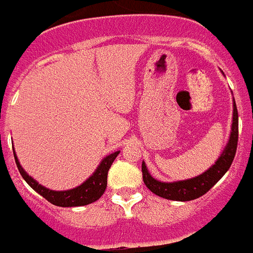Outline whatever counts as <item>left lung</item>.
Here are the masks:
<instances>
[{"label": "left lung", "mask_w": 253, "mask_h": 253, "mask_svg": "<svg viewBox=\"0 0 253 253\" xmlns=\"http://www.w3.org/2000/svg\"><path fill=\"white\" fill-rule=\"evenodd\" d=\"M238 109L234 101V113H233V127H231V135L227 143L225 151L221 155L217 162L212 168H209L205 173L201 175L192 178V179L180 180V182H173V183H164L160 180L152 178L151 174L148 173L147 166L143 162L141 164V171H143V180L145 186L160 198L168 199V200L175 201H190L198 199L208 192L217 182H218L229 168L233 164V160L237 153L238 145Z\"/></svg>", "instance_id": "8db88e82"}]
</instances>
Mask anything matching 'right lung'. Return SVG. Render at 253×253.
Wrapping results in <instances>:
<instances>
[{"mask_svg":"<svg viewBox=\"0 0 253 253\" xmlns=\"http://www.w3.org/2000/svg\"><path fill=\"white\" fill-rule=\"evenodd\" d=\"M118 153L120 152H114L112 155L106 156L101 161L97 170L93 173V175L89 176V179L85 180L83 184H80L77 188L69 191H52L42 187L24 171L16 159L15 153H14V157H15L16 166H18L20 175L23 176V179L49 203H52L57 207H80V205L91 204L93 201L98 200L105 192L106 184H108V171Z\"/></svg>","mask_w":253,"mask_h":253,"instance_id":"add662e5","label":"right lung"}]
</instances>
